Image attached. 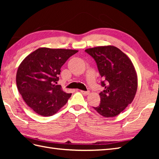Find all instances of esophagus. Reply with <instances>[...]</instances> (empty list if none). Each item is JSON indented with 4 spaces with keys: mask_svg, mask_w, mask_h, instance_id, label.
<instances>
[{
    "mask_svg": "<svg viewBox=\"0 0 159 159\" xmlns=\"http://www.w3.org/2000/svg\"><path fill=\"white\" fill-rule=\"evenodd\" d=\"M80 92H81V93H83V95H85V96L88 95V94H89V93H90L89 91H83V90L80 91Z\"/></svg>",
    "mask_w": 159,
    "mask_h": 159,
    "instance_id": "34e87169",
    "label": "esophagus"
}]
</instances>
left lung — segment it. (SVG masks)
<instances>
[{
	"label": "left lung",
	"mask_w": 159,
	"mask_h": 159,
	"mask_svg": "<svg viewBox=\"0 0 159 159\" xmlns=\"http://www.w3.org/2000/svg\"><path fill=\"white\" fill-rule=\"evenodd\" d=\"M96 61L104 87L99 95L100 104L93 107L104 117H113L126 109L137 90L135 68L126 54L113 46H97L85 50Z\"/></svg>",
	"instance_id": "obj_1"
}]
</instances>
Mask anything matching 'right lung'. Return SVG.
Wrapping results in <instances>:
<instances>
[{
  "mask_svg": "<svg viewBox=\"0 0 159 159\" xmlns=\"http://www.w3.org/2000/svg\"><path fill=\"white\" fill-rule=\"evenodd\" d=\"M77 50L39 48L25 57L16 74L22 99L36 113L51 116L67 103L72 93L56 85L61 67Z\"/></svg>",
  "mask_w": 159,
  "mask_h": 159,
  "instance_id": "1",
  "label": "right lung"
}]
</instances>
